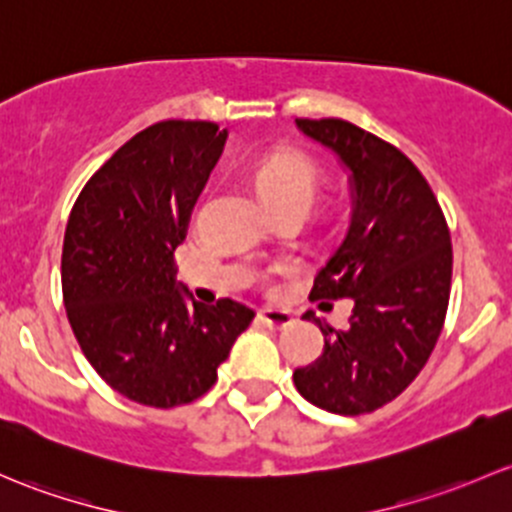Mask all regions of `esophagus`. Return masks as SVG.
<instances>
[{"mask_svg":"<svg viewBox=\"0 0 512 512\" xmlns=\"http://www.w3.org/2000/svg\"><path fill=\"white\" fill-rule=\"evenodd\" d=\"M261 323L271 330H283L293 323V315L288 310H278V308H266L258 313Z\"/></svg>","mask_w":512,"mask_h":512,"instance_id":"obj_1","label":"esophagus"}]
</instances>
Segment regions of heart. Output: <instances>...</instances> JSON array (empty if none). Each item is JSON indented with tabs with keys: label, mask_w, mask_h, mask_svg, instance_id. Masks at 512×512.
Here are the masks:
<instances>
[{
	"label": "heart",
	"mask_w": 512,
	"mask_h": 512,
	"mask_svg": "<svg viewBox=\"0 0 512 512\" xmlns=\"http://www.w3.org/2000/svg\"><path fill=\"white\" fill-rule=\"evenodd\" d=\"M320 184V170L305 152L276 150L261 162L256 172V189L271 209L313 204Z\"/></svg>",
	"instance_id": "heart-1"
}]
</instances>
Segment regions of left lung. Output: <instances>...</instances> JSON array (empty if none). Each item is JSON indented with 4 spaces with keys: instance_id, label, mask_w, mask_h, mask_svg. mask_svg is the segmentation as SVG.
<instances>
[{
    "instance_id": "8db88e82",
    "label": "left lung",
    "mask_w": 512,
    "mask_h": 512,
    "mask_svg": "<svg viewBox=\"0 0 512 512\" xmlns=\"http://www.w3.org/2000/svg\"><path fill=\"white\" fill-rule=\"evenodd\" d=\"M295 125L340 157L352 189L347 234L315 276L310 298H352L355 308L347 330L320 323L310 310L303 315L325 335V347L293 372V382L325 412L370 414L414 382L439 340L451 293L449 226L402 150L340 118Z\"/></svg>"
}]
</instances>
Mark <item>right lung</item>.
<instances>
[{
	"instance_id": "obj_1",
	"label": "right lung",
	"mask_w": 512,
	"mask_h": 512,
	"mask_svg": "<svg viewBox=\"0 0 512 512\" xmlns=\"http://www.w3.org/2000/svg\"><path fill=\"white\" fill-rule=\"evenodd\" d=\"M207 120H162L135 135L86 182L61 254L68 323L115 392L155 409L207 394L254 310L204 305L177 283L175 249L224 150Z\"/></svg>"
}]
</instances>
